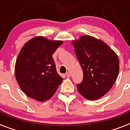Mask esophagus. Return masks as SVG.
<instances>
[{"instance_id": "34e87169", "label": "esophagus", "mask_w": 130, "mask_h": 130, "mask_svg": "<svg viewBox=\"0 0 130 130\" xmlns=\"http://www.w3.org/2000/svg\"><path fill=\"white\" fill-rule=\"evenodd\" d=\"M66 75H67L68 77H69L71 76V73H70V72H67V73H66Z\"/></svg>"}]
</instances>
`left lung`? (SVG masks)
Returning <instances> with one entry per match:
<instances>
[{"label":"left lung","mask_w":130,"mask_h":130,"mask_svg":"<svg viewBox=\"0 0 130 130\" xmlns=\"http://www.w3.org/2000/svg\"><path fill=\"white\" fill-rule=\"evenodd\" d=\"M72 44L84 72L77 90L88 100H98L110 90L117 79L118 56L105 42L91 36H82Z\"/></svg>","instance_id":"left-lung-1"}]
</instances>
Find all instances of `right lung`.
<instances>
[{"label":"right lung","mask_w":130,"mask_h":130,"mask_svg":"<svg viewBox=\"0 0 130 130\" xmlns=\"http://www.w3.org/2000/svg\"><path fill=\"white\" fill-rule=\"evenodd\" d=\"M63 42L39 36L21 48L15 62V75L27 96L44 102L55 94L63 78L57 73L52 56Z\"/></svg>","instance_id":"1"}]
</instances>
